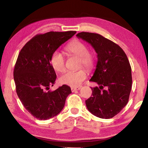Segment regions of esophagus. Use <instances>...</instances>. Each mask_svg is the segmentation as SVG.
<instances>
[{"label":"esophagus","mask_w":148,"mask_h":148,"mask_svg":"<svg viewBox=\"0 0 148 148\" xmlns=\"http://www.w3.org/2000/svg\"><path fill=\"white\" fill-rule=\"evenodd\" d=\"M80 88H81V87H71V91H72V92H74V91H77V90H79Z\"/></svg>","instance_id":"1"}]
</instances>
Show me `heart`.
Wrapping results in <instances>:
<instances>
[{"instance_id":"heart-1","label":"heart","mask_w":148,"mask_h":148,"mask_svg":"<svg viewBox=\"0 0 148 148\" xmlns=\"http://www.w3.org/2000/svg\"><path fill=\"white\" fill-rule=\"evenodd\" d=\"M65 50L70 55L79 57V67L84 66L87 70L94 68L95 61L93 55L89 52L88 47L84 42L77 40L72 41L66 45ZM50 63L55 71L58 72H64L66 69L64 57L58 51L52 53ZM86 77L87 73L84 69L77 71H67L60 77L59 81L62 84L74 87L80 86Z\"/></svg>"}]
</instances>
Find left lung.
<instances>
[{
	"label": "left lung",
	"instance_id": "8db88e82",
	"mask_svg": "<svg viewBox=\"0 0 148 148\" xmlns=\"http://www.w3.org/2000/svg\"><path fill=\"white\" fill-rule=\"evenodd\" d=\"M77 38L88 42L97 53L96 69L90 81L99 87H91L86 106L94 116L110 119L121 112L129 101L132 87L131 67L123 50L102 35L82 32ZM104 86L106 90H103Z\"/></svg>",
	"mask_w": 148,
	"mask_h": 148
}]
</instances>
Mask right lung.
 I'll use <instances>...</instances> for the list:
<instances>
[{
    "mask_svg": "<svg viewBox=\"0 0 148 148\" xmlns=\"http://www.w3.org/2000/svg\"><path fill=\"white\" fill-rule=\"evenodd\" d=\"M76 31L37 34L20 51L14 71L17 96L30 114L39 120L56 116L64 108L71 89L62 85L51 91L56 74L50 63L52 53Z\"/></svg>",
    "mask_w": 148,
    "mask_h": 148,
    "instance_id": "add662e5",
    "label": "right lung"
}]
</instances>
